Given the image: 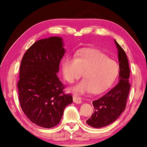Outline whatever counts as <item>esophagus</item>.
Listing matches in <instances>:
<instances>
[{
    "mask_svg": "<svg viewBox=\"0 0 147 147\" xmlns=\"http://www.w3.org/2000/svg\"><path fill=\"white\" fill-rule=\"evenodd\" d=\"M73 99H74V102L76 104H81V102H82L81 98H80V97H79L77 95H74L73 96Z\"/></svg>",
    "mask_w": 147,
    "mask_h": 147,
    "instance_id": "esophagus-1",
    "label": "esophagus"
}]
</instances>
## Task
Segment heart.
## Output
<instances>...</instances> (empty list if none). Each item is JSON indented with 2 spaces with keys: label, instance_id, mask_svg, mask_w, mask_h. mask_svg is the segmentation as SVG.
I'll return each instance as SVG.
<instances>
[{
  "label": "heart",
  "instance_id": "b5f03b06",
  "mask_svg": "<svg viewBox=\"0 0 147 147\" xmlns=\"http://www.w3.org/2000/svg\"><path fill=\"white\" fill-rule=\"evenodd\" d=\"M62 68L64 78L73 83L83 74L84 80L72 91L77 93H100L107 89L119 73L118 65L101 52L88 51L77 54L74 58H65Z\"/></svg>",
  "mask_w": 147,
  "mask_h": 147
}]
</instances>
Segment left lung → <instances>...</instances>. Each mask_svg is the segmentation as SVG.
<instances>
[{
	"label": "left lung",
	"instance_id": "left-lung-1",
	"mask_svg": "<svg viewBox=\"0 0 147 147\" xmlns=\"http://www.w3.org/2000/svg\"><path fill=\"white\" fill-rule=\"evenodd\" d=\"M118 49L119 82L116 86L92 102L94 112L86 123L94 128L105 127L114 122L125 110L131 85L129 83L130 69L123 49L114 40Z\"/></svg>",
	"mask_w": 147,
	"mask_h": 147
}]
</instances>
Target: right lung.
Instances as JSON below:
<instances>
[{
    "mask_svg": "<svg viewBox=\"0 0 147 147\" xmlns=\"http://www.w3.org/2000/svg\"><path fill=\"white\" fill-rule=\"evenodd\" d=\"M66 50L63 40L51 37L36 41L22 58L18 83L20 106L31 122L40 127L57 125L64 108L73 102L64 94V85L57 76Z\"/></svg>",
    "mask_w": 147,
    "mask_h": 147,
    "instance_id": "1",
    "label": "right lung"
}]
</instances>
